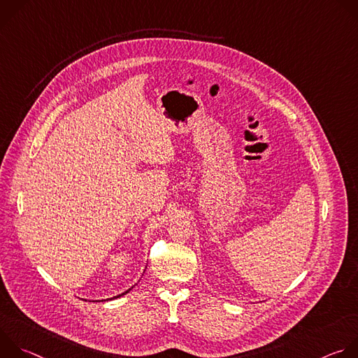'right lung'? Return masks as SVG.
<instances>
[{
    "label": "right lung",
    "mask_w": 358,
    "mask_h": 358,
    "mask_svg": "<svg viewBox=\"0 0 358 358\" xmlns=\"http://www.w3.org/2000/svg\"><path fill=\"white\" fill-rule=\"evenodd\" d=\"M130 290H131V287H130V289H129V290H126V292H124V293H122V294H119V296H115V297H112V299H116V297H120V296H123V294H126V293H129V292H130ZM108 300H109V299H108Z\"/></svg>",
    "instance_id": "add662e5"
}]
</instances>
